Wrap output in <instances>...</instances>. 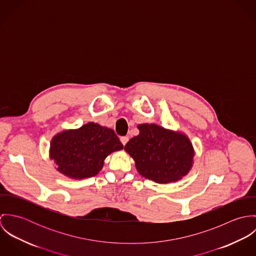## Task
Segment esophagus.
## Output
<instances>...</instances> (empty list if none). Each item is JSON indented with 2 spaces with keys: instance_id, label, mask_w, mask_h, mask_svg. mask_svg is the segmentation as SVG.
I'll return each mask as SVG.
<instances>
[{
  "instance_id": "1",
  "label": "esophagus",
  "mask_w": 256,
  "mask_h": 256,
  "mask_svg": "<svg viewBox=\"0 0 256 256\" xmlns=\"http://www.w3.org/2000/svg\"><path fill=\"white\" fill-rule=\"evenodd\" d=\"M128 140H129V139H128V137H126V136H123V137L120 138V141H121V143H122L124 146L127 144Z\"/></svg>"
}]
</instances>
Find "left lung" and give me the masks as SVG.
I'll use <instances>...</instances> for the list:
<instances>
[{
    "mask_svg": "<svg viewBox=\"0 0 256 256\" xmlns=\"http://www.w3.org/2000/svg\"><path fill=\"white\" fill-rule=\"evenodd\" d=\"M140 133L124 148L134 158L139 174L158 183L174 182L186 176L193 162L188 138L156 124L138 125Z\"/></svg>",
    "mask_w": 256,
    "mask_h": 256,
    "instance_id": "1",
    "label": "left lung"
}]
</instances>
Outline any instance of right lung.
Wrapping results in <instances>:
<instances>
[{
    "label": "right lung",
    "mask_w": 256,
    "mask_h": 256,
    "mask_svg": "<svg viewBox=\"0 0 256 256\" xmlns=\"http://www.w3.org/2000/svg\"><path fill=\"white\" fill-rule=\"evenodd\" d=\"M122 148L123 145L112 129L90 122L78 130L57 134L51 142L50 158L60 172L82 180L96 176L110 152Z\"/></svg>",
    "instance_id": "add662e5"
}]
</instances>
